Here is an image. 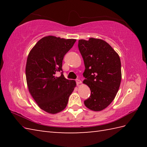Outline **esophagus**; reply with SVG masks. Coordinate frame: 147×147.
I'll list each match as a JSON object with an SVG mask.
<instances>
[{"instance_id": "34e87169", "label": "esophagus", "mask_w": 147, "mask_h": 147, "mask_svg": "<svg viewBox=\"0 0 147 147\" xmlns=\"http://www.w3.org/2000/svg\"><path fill=\"white\" fill-rule=\"evenodd\" d=\"M76 84H77L78 85H80V84L82 83V81L80 80H78V79L76 80Z\"/></svg>"}]
</instances>
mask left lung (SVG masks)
Wrapping results in <instances>:
<instances>
[{"label": "left lung", "mask_w": 147, "mask_h": 147, "mask_svg": "<svg viewBox=\"0 0 147 147\" xmlns=\"http://www.w3.org/2000/svg\"><path fill=\"white\" fill-rule=\"evenodd\" d=\"M78 48L85 67L83 83L91 90V95L84 104L92 111H102L114 100L119 88L122 77L119 56L101 39L79 40Z\"/></svg>", "instance_id": "8db88e82"}]
</instances>
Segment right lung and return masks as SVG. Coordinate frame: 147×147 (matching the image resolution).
Returning <instances> with one entry per match:
<instances>
[{
    "label": "right lung",
    "instance_id": "obj_1",
    "mask_svg": "<svg viewBox=\"0 0 147 147\" xmlns=\"http://www.w3.org/2000/svg\"><path fill=\"white\" fill-rule=\"evenodd\" d=\"M75 39L54 36L40 39L31 50L27 58L26 78L29 92L38 107L49 114H57L66 107L69 97L76 83L63 75L62 60L73 47Z\"/></svg>",
    "mask_w": 147,
    "mask_h": 147
}]
</instances>
